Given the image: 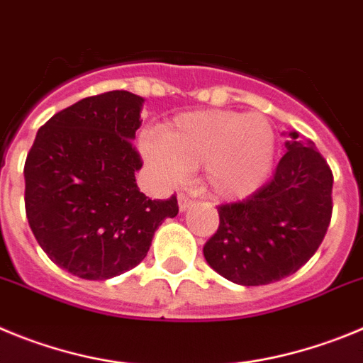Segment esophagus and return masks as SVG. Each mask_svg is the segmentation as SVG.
Segmentation results:
<instances>
[{
  "label": "esophagus",
  "mask_w": 363,
  "mask_h": 363,
  "mask_svg": "<svg viewBox=\"0 0 363 363\" xmlns=\"http://www.w3.org/2000/svg\"><path fill=\"white\" fill-rule=\"evenodd\" d=\"M189 206H194V199L188 197V195H184V194L179 195V210L186 211Z\"/></svg>",
  "instance_id": "1"
}]
</instances>
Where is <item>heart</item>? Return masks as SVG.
<instances>
[{
  "label": "heart",
  "instance_id": "1",
  "mask_svg": "<svg viewBox=\"0 0 363 363\" xmlns=\"http://www.w3.org/2000/svg\"><path fill=\"white\" fill-rule=\"evenodd\" d=\"M146 159L168 181L204 166V184L220 199L253 194L275 159V132L259 113L206 110L175 117L159 137H145Z\"/></svg>",
  "mask_w": 363,
  "mask_h": 363
}]
</instances>
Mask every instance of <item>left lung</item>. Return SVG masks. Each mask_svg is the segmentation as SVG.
<instances>
[{
	"label": "left lung",
	"mask_w": 363,
	"mask_h": 363,
	"mask_svg": "<svg viewBox=\"0 0 363 363\" xmlns=\"http://www.w3.org/2000/svg\"><path fill=\"white\" fill-rule=\"evenodd\" d=\"M275 174L255 194L220 204L218 230L204 259L224 279L264 286L293 275L325 237L333 213V172L313 141L289 133Z\"/></svg>",
	"instance_id": "left-lung-1"
}]
</instances>
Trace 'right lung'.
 Returning <instances> with one entry per match:
<instances>
[{"instance_id":"add662e5","label":"right lung","mask_w":363,"mask_h":363,"mask_svg":"<svg viewBox=\"0 0 363 363\" xmlns=\"http://www.w3.org/2000/svg\"><path fill=\"white\" fill-rule=\"evenodd\" d=\"M145 99L125 90L84 97L38 130L25 161V211L48 259L72 275L106 280L132 269L155 230L179 213L177 195L139 191L132 139Z\"/></svg>"}]
</instances>
